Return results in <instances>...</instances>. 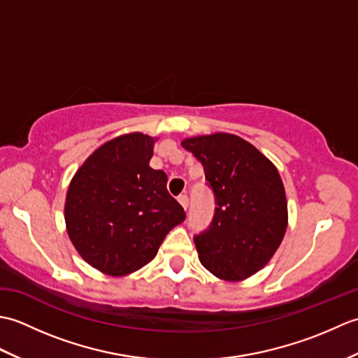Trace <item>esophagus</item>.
I'll return each instance as SVG.
<instances>
[{
    "label": "esophagus",
    "mask_w": 358,
    "mask_h": 358,
    "mask_svg": "<svg viewBox=\"0 0 358 358\" xmlns=\"http://www.w3.org/2000/svg\"><path fill=\"white\" fill-rule=\"evenodd\" d=\"M178 203H180L181 206H183L185 209H187V206H189V199H187V195H186V194H181V195H178Z\"/></svg>",
    "instance_id": "obj_1"
}]
</instances>
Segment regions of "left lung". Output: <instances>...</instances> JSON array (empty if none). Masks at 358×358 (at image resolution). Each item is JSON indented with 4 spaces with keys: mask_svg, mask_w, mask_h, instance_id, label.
Returning <instances> with one entry per match:
<instances>
[{
    "mask_svg": "<svg viewBox=\"0 0 358 358\" xmlns=\"http://www.w3.org/2000/svg\"><path fill=\"white\" fill-rule=\"evenodd\" d=\"M181 146L203 164L215 195L214 220L194 238L200 262L220 280H246L271 260L287 227L286 192L277 167L234 134L192 136Z\"/></svg>",
    "mask_w": 358,
    "mask_h": 358,
    "instance_id": "8db88e82",
    "label": "left lung"
}]
</instances>
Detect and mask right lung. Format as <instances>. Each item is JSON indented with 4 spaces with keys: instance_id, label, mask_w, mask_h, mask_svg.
<instances>
[{
    "instance_id": "obj_1",
    "label": "right lung",
    "mask_w": 358,
    "mask_h": 358,
    "mask_svg": "<svg viewBox=\"0 0 358 358\" xmlns=\"http://www.w3.org/2000/svg\"><path fill=\"white\" fill-rule=\"evenodd\" d=\"M155 141L132 132L101 144L67 189L69 238L83 260L106 275L141 269L154 260L169 231L186 218L167 192V175L149 166Z\"/></svg>"
}]
</instances>
